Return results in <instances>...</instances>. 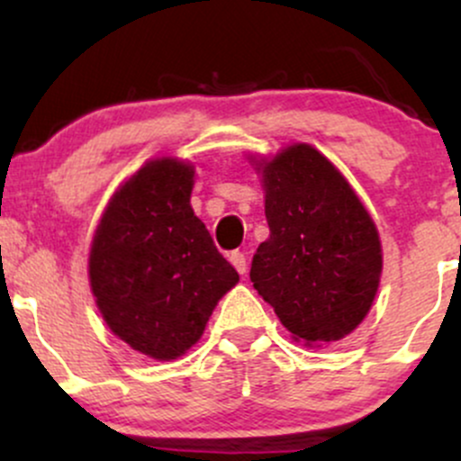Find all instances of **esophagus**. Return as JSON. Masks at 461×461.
I'll list each match as a JSON object with an SVG mask.
<instances>
[{
	"label": "esophagus",
	"instance_id": "esophagus-1",
	"mask_svg": "<svg viewBox=\"0 0 461 461\" xmlns=\"http://www.w3.org/2000/svg\"><path fill=\"white\" fill-rule=\"evenodd\" d=\"M230 262L234 264V268L240 275L247 273V258H245V253H242V251H231L230 253Z\"/></svg>",
	"mask_w": 461,
	"mask_h": 461
}]
</instances>
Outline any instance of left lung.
I'll use <instances>...</instances> for the list:
<instances>
[{
	"mask_svg": "<svg viewBox=\"0 0 461 461\" xmlns=\"http://www.w3.org/2000/svg\"><path fill=\"white\" fill-rule=\"evenodd\" d=\"M262 176L271 236L251 262L253 288L297 342L342 340L366 319L379 279L382 240L347 177L305 142L249 158Z\"/></svg>",
	"mask_w": 461,
	"mask_h": 461,
	"instance_id": "obj_1",
	"label": "left lung"
}]
</instances>
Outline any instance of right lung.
Segmentation results:
<instances>
[{
  "instance_id": "add662e5",
  "label": "right lung",
  "mask_w": 461,
  "mask_h": 461,
  "mask_svg": "<svg viewBox=\"0 0 461 461\" xmlns=\"http://www.w3.org/2000/svg\"><path fill=\"white\" fill-rule=\"evenodd\" d=\"M194 167L164 156L116 188L91 242L88 279L105 325L142 356L171 362L197 345L238 273L193 212Z\"/></svg>"
}]
</instances>
